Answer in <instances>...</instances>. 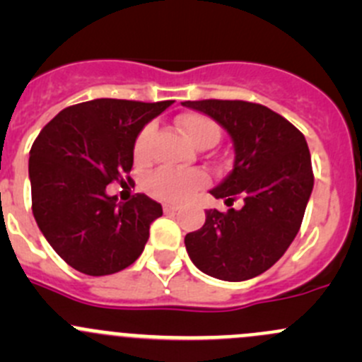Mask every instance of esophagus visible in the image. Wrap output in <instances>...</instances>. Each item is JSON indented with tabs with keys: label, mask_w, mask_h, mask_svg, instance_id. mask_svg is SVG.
<instances>
[{
	"label": "esophagus",
	"mask_w": 362,
	"mask_h": 362,
	"mask_svg": "<svg viewBox=\"0 0 362 362\" xmlns=\"http://www.w3.org/2000/svg\"><path fill=\"white\" fill-rule=\"evenodd\" d=\"M163 210H164V214H175V211L178 210V206L177 204H163Z\"/></svg>",
	"instance_id": "1"
}]
</instances>
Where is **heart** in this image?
<instances>
[{
	"label": "heart",
	"instance_id": "b5f03b06",
	"mask_svg": "<svg viewBox=\"0 0 362 362\" xmlns=\"http://www.w3.org/2000/svg\"><path fill=\"white\" fill-rule=\"evenodd\" d=\"M178 126L187 134L189 140L198 147H211L221 138V126L211 117L198 112H187L178 117ZM154 126L147 124L136 134L133 145V158L136 164H145L151 158V141ZM206 184V175L202 170H175V168H158L145 180V189L154 198L163 202L178 203L187 199L194 191Z\"/></svg>",
	"mask_w": 362,
	"mask_h": 362
}]
</instances>
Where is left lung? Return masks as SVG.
<instances>
[{"instance_id":"1","label":"left lung","mask_w":362,"mask_h":362,"mask_svg":"<svg viewBox=\"0 0 362 362\" xmlns=\"http://www.w3.org/2000/svg\"><path fill=\"white\" fill-rule=\"evenodd\" d=\"M217 120L235 144V166L211 191L228 206L206 210L203 228L185 236L189 257L206 275L226 282L254 279L272 268L301 228L313 189L308 145L286 117L242 100L184 101Z\"/></svg>"}]
</instances>
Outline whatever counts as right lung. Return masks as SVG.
<instances>
[{
  "instance_id": "obj_1",
  "label": "right lung",
  "mask_w": 362,
  "mask_h": 362,
  "mask_svg": "<svg viewBox=\"0 0 362 362\" xmlns=\"http://www.w3.org/2000/svg\"><path fill=\"white\" fill-rule=\"evenodd\" d=\"M171 100H101L71 105L36 136L29 152L31 208L40 231L66 264L90 276L133 264L163 208L148 196L117 203L112 182H133V145Z\"/></svg>"
}]
</instances>
